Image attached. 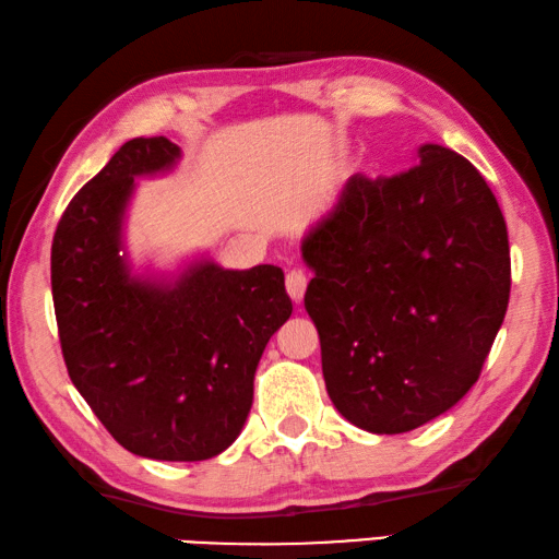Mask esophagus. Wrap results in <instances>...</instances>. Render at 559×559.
<instances>
[{
  "label": "esophagus",
  "instance_id": "obj_1",
  "mask_svg": "<svg viewBox=\"0 0 559 559\" xmlns=\"http://www.w3.org/2000/svg\"><path fill=\"white\" fill-rule=\"evenodd\" d=\"M285 285H287V295L292 297V301H301L307 292V274L301 270H289Z\"/></svg>",
  "mask_w": 559,
  "mask_h": 559
}]
</instances>
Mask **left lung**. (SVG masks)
Returning a JSON list of instances; mask_svg holds the SVG:
<instances>
[{
	"label": "left lung",
	"mask_w": 559,
	"mask_h": 559,
	"mask_svg": "<svg viewBox=\"0 0 559 559\" xmlns=\"http://www.w3.org/2000/svg\"><path fill=\"white\" fill-rule=\"evenodd\" d=\"M417 162L350 176L301 242L329 397L376 435L409 432L472 390L511 297L506 221L484 176L439 144Z\"/></svg>",
	"instance_id": "8db88e82"
}]
</instances>
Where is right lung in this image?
<instances>
[{
    "mask_svg": "<svg viewBox=\"0 0 559 559\" xmlns=\"http://www.w3.org/2000/svg\"><path fill=\"white\" fill-rule=\"evenodd\" d=\"M181 159L166 136L124 142L68 203L51 245L63 360L78 393L127 452L203 462L238 439L254 370L292 317L274 264L193 262L179 277H136L122 252L134 179Z\"/></svg>",
    "mask_w": 559,
    "mask_h": 559,
    "instance_id": "1",
    "label": "right lung"
}]
</instances>
